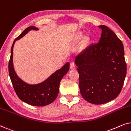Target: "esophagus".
<instances>
[{"mask_svg":"<svg viewBox=\"0 0 131 131\" xmlns=\"http://www.w3.org/2000/svg\"><path fill=\"white\" fill-rule=\"evenodd\" d=\"M70 69H76V65H75L74 62H70Z\"/></svg>","mask_w":131,"mask_h":131,"instance_id":"1","label":"esophagus"}]
</instances>
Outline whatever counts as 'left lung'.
<instances>
[{
    "label": "left lung",
    "mask_w": 131,
    "mask_h": 131,
    "mask_svg": "<svg viewBox=\"0 0 131 131\" xmlns=\"http://www.w3.org/2000/svg\"><path fill=\"white\" fill-rule=\"evenodd\" d=\"M97 43L91 45L75 58L79 74L80 94L93 104L115 99L122 89L126 74L122 41L105 26Z\"/></svg>",
    "instance_id": "1"
}]
</instances>
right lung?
I'll return each mask as SVG.
<instances>
[{"label":"right lung","instance_id":"obj_1","mask_svg":"<svg viewBox=\"0 0 131 131\" xmlns=\"http://www.w3.org/2000/svg\"><path fill=\"white\" fill-rule=\"evenodd\" d=\"M35 26H30L23 31L14 40L12 44L10 57L9 62V74L17 96L24 103L33 106H45L55 101L59 92L61 80L69 70L70 63L67 62L60 69L52 73L49 78L37 84H29L25 82L16 73L13 64V48L16 40L24 36L31 30H37Z\"/></svg>","mask_w":131,"mask_h":131}]
</instances>
